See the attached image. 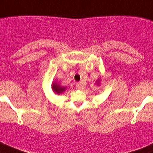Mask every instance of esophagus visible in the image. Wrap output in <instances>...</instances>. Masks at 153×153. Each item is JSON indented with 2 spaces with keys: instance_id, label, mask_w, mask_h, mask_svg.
<instances>
[{
  "instance_id": "34e87169",
  "label": "esophagus",
  "mask_w": 153,
  "mask_h": 153,
  "mask_svg": "<svg viewBox=\"0 0 153 153\" xmlns=\"http://www.w3.org/2000/svg\"><path fill=\"white\" fill-rule=\"evenodd\" d=\"M82 84L80 83V82H79V83H76V88L77 89H82Z\"/></svg>"
}]
</instances>
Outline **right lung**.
Instances as JSON below:
<instances>
[{"label": "right lung", "mask_w": 153, "mask_h": 153, "mask_svg": "<svg viewBox=\"0 0 153 153\" xmlns=\"http://www.w3.org/2000/svg\"><path fill=\"white\" fill-rule=\"evenodd\" d=\"M52 89L55 93L59 94L62 93V92L66 90V87H62V86H59V85L58 83H56V82H54V83L52 84Z\"/></svg>", "instance_id": "1"}]
</instances>
